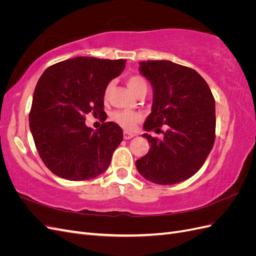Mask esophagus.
<instances>
[{"label": "esophagus", "instance_id": "1", "mask_svg": "<svg viewBox=\"0 0 256 256\" xmlns=\"http://www.w3.org/2000/svg\"><path fill=\"white\" fill-rule=\"evenodd\" d=\"M136 134H131V132H128V131H124V138L125 140H129V138H134Z\"/></svg>", "mask_w": 256, "mask_h": 256}]
</instances>
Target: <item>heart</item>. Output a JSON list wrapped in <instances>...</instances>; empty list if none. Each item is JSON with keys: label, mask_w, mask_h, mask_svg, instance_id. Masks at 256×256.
<instances>
[{"label": "heart", "mask_w": 256, "mask_h": 256, "mask_svg": "<svg viewBox=\"0 0 256 256\" xmlns=\"http://www.w3.org/2000/svg\"><path fill=\"white\" fill-rule=\"evenodd\" d=\"M127 86L129 90L134 92L136 95L138 92H140L143 88H147V84L146 81L140 76H130L129 78L126 80ZM111 90V85L106 88L104 95L108 96ZM112 118L114 122L118 124L122 128H125L127 130H132L136 126V124L141 120L142 116L140 113L138 112H132V111H118L115 112L112 116Z\"/></svg>", "instance_id": "heart-1"}]
</instances>
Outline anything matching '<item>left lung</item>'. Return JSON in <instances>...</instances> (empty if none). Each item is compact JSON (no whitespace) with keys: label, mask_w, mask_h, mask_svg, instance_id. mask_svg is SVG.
Listing matches in <instances>:
<instances>
[{"label":"left lung","mask_w":256,"mask_h":256,"mask_svg":"<svg viewBox=\"0 0 256 256\" xmlns=\"http://www.w3.org/2000/svg\"><path fill=\"white\" fill-rule=\"evenodd\" d=\"M140 72L152 88L147 132L168 125L164 138L142 134L150 150L136 161L147 180L173 184L188 180L202 168L214 143L216 106L206 81L194 69L170 60L140 62Z\"/></svg>","instance_id":"8db88e82"}]
</instances>
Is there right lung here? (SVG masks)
<instances>
[{
    "label": "right lung",
    "mask_w": 256,
    "mask_h": 256,
    "mask_svg": "<svg viewBox=\"0 0 256 256\" xmlns=\"http://www.w3.org/2000/svg\"><path fill=\"white\" fill-rule=\"evenodd\" d=\"M125 65L126 60L78 56L54 64L42 74L28 120L37 152L53 174L80 182L109 168L122 130L106 122L94 131L85 125V115L104 112L108 84Z\"/></svg>",
    "instance_id": "1"
}]
</instances>
